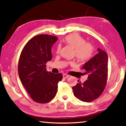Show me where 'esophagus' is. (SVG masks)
<instances>
[{
  "label": "esophagus",
  "mask_w": 126,
  "mask_h": 126,
  "mask_svg": "<svg viewBox=\"0 0 126 126\" xmlns=\"http://www.w3.org/2000/svg\"><path fill=\"white\" fill-rule=\"evenodd\" d=\"M68 77H69V75L65 74H63V78L64 79H66V78H67Z\"/></svg>",
  "instance_id": "obj_1"
}]
</instances>
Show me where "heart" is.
<instances>
[{"label": "heart", "instance_id": "obj_1", "mask_svg": "<svg viewBox=\"0 0 126 126\" xmlns=\"http://www.w3.org/2000/svg\"><path fill=\"white\" fill-rule=\"evenodd\" d=\"M65 43L75 49V57L80 62H85L91 58L94 52V47L90 43H86L85 39L78 34H71L64 38ZM61 46L57 47V53H60Z\"/></svg>", "mask_w": 126, "mask_h": 126}]
</instances>
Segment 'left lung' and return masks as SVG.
Wrapping results in <instances>:
<instances>
[{"label":"left lung","mask_w":126,"mask_h":126,"mask_svg":"<svg viewBox=\"0 0 126 126\" xmlns=\"http://www.w3.org/2000/svg\"><path fill=\"white\" fill-rule=\"evenodd\" d=\"M98 53L82 66L87 80L78 83L72 87L74 95L85 102H91L98 98L104 91L108 78V54L105 51L97 49Z\"/></svg>","instance_id":"left-lung-1"}]
</instances>
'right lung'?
I'll list each match as a JSON object with an SVG mask.
<instances>
[{
  "label": "right lung",
  "mask_w": 126,
  "mask_h": 126,
  "mask_svg": "<svg viewBox=\"0 0 126 126\" xmlns=\"http://www.w3.org/2000/svg\"><path fill=\"white\" fill-rule=\"evenodd\" d=\"M57 37L40 34L29 40L19 57L18 71L24 88L35 102L47 103L56 95L58 83L63 78L61 73L46 71V64L51 60V47Z\"/></svg>",
  "instance_id": "1"
}]
</instances>
